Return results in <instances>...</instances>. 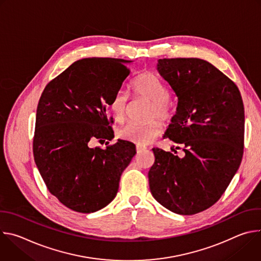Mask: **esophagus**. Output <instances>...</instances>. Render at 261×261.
Returning <instances> with one entry per match:
<instances>
[{
  "mask_svg": "<svg viewBox=\"0 0 261 261\" xmlns=\"http://www.w3.org/2000/svg\"><path fill=\"white\" fill-rule=\"evenodd\" d=\"M143 150H144L143 146H141V145H136V152H137V154L141 153Z\"/></svg>",
  "mask_w": 261,
  "mask_h": 261,
  "instance_id": "esophagus-1",
  "label": "esophagus"
}]
</instances>
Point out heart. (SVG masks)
<instances>
[{"label": "heart", "instance_id": "obj_1", "mask_svg": "<svg viewBox=\"0 0 261 261\" xmlns=\"http://www.w3.org/2000/svg\"><path fill=\"white\" fill-rule=\"evenodd\" d=\"M134 93L152 103L151 118H159L168 122L173 117V109L168 102L169 90L163 82L152 72H142L132 84ZM128 95L123 91H118L109 102L111 116L116 122H123L126 117L128 105ZM162 131L159 122H151L145 125L129 123L118 130V136L126 141L139 145L151 143Z\"/></svg>", "mask_w": 261, "mask_h": 261}]
</instances>
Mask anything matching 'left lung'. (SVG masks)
Here are the masks:
<instances>
[{
    "instance_id": "obj_1",
    "label": "left lung",
    "mask_w": 261,
    "mask_h": 261,
    "mask_svg": "<svg viewBox=\"0 0 261 261\" xmlns=\"http://www.w3.org/2000/svg\"><path fill=\"white\" fill-rule=\"evenodd\" d=\"M157 70L177 97L164 137L181 144L185 156L153 148L148 185L167 210L194 215L220 199L242 162V96L232 81L201 59H160Z\"/></svg>"
}]
</instances>
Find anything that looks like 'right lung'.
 <instances>
[{"label": "right lung", "mask_w": 261, "mask_h": 261, "mask_svg": "<svg viewBox=\"0 0 261 261\" xmlns=\"http://www.w3.org/2000/svg\"><path fill=\"white\" fill-rule=\"evenodd\" d=\"M132 61L88 58L69 66L44 89L37 107L33 153L49 192L79 213L97 212L113 201L125 168L136 154L126 140H111L106 108L129 75ZM109 143L108 141H106Z\"/></svg>", "instance_id": "1"}]
</instances>
